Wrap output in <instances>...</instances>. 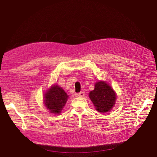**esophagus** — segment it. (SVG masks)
I'll list each match as a JSON object with an SVG mask.
<instances>
[{
	"label": "esophagus",
	"mask_w": 157,
	"mask_h": 157,
	"mask_svg": "<svg viewBox=\"0 0 157 157\" xmlns=\"http://www.w3.org/2000/svg\"><path fill=\"white\" fill-rule=\"evenodd\" d=\"M79 97H83L85 95V93L83 92H81L79 93Z\"/></svg>",
	"instance_id": "obj_1"
}]
</instances>
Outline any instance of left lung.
<instances>
[{
    "mask_svg": "<svg viewBox=\"0 0 157 157\" xmlns=\"http://www.w3.org/2000/svg\"><path fill=\"white\" fill-rule=\"evenodd\" d=\"M89 98L99 112L110 111L115 103L116 94L112 88L105 81H98L95 84L94 90L89 93Z\"/></svg>",
    "mask_w": 157,
    "mask_h": 157,
    "instance_id": "obj_1",
    "label": "left lung"
}]
</instances>
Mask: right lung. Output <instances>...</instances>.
I'll use <instances>...</instances> for the list:
<instances>
[{
    "mask_svg": "<svg viewBox=\"0 0 157 157\" xmlns=\"http://www.w3.org/2000/svg\"><path fill=\"white\" fill-rule=\"evenodd\" d=\"M68 98L69 96L62 88L58 85H54L45 94L44 104L51 113H60Z\"/></svg>",
    "mask_w": 157,
    "mask_h": 157,
    "instance_id": "right-lung-1",
    "label": "right lung"
}]
</instances>
